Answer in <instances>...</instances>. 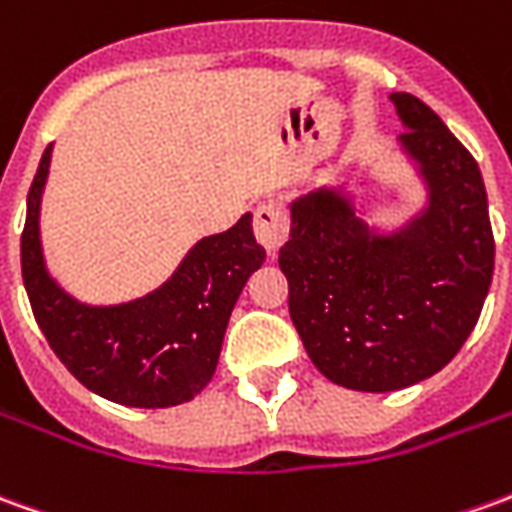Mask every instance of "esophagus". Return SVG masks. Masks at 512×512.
I'll list each match as a JSON object with an SVG mask.
<instances>
[{"label":"esophagus","instance_id":"1","mask_svg":"<svg viewBox=\"0 0 512 512\" xmlns=\"http://www.w3.org/2000/svg\"><path fill=\"white\" fill-rule=\"evenodd\" d=\"M288 216L277 202H260L255 210V238L268 255H277L280 246L288 241Z\"/></svg>","mask_w":512,"mask_h":512}]
</instances>
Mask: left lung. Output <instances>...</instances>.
<instances>
[{"label": "left lung", "mask_w": 512, "mask_h": 512, "mask_svg": "<svg viewBox=\"0 0 512 512\" xmlns=\"http://www.w3.org/2000/svg\"><path fill=\"white\" fill-rule=\"evenodd\" d=\"M391 102L430 207L402 232L374 235L338 191H313L291 205V238L280 249L288 310L313 366L366 393L438 374L474 330L493 277L477 160L421 99Z\"/></svg>", "instance_id": "left-lung-1"}]
</instances>
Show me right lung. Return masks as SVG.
Here are the masks:
<instances>
[{
  "instance_id": "1",
  "label": "right lung",
  "mask_w": 512,
  "mask_h": 512,
  "mask_svg": "<svg viewBox=\"0 0 512 512\" xmlns=\"http://www.w3.org/2000/svg\"><path fill=\"white\" fill-rule=\"evenodd\" d=\"M49 152L27 194L21 277L32 316L60 363L110 402L171 407L191 402L216 374L224 330L252 271L266 252L246 213L227 232L202 238L163 288L130 305H80L49 280L38 238V207Z\"/></svg>"
}]
</instances>
